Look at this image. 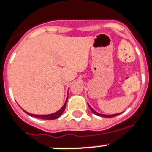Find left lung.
I'll return each instance as SVG.
<instances>
[{
  "label": "left lung",
  "instance_id": "1",
  "mask_svg": "<svg viewBox=\"0 0 152 152\" xmlns=\"http://www.w3.org/2000/svg\"><path fill=\"white\" fill-rule=\"evenodd\" d=\"M88 106H89V108H90V109H91V112H93L94 114L97 115H99V116L105 117V118H112V117H115V116H116V115H119V113H117V114H113V115H104V114H101V113H98V112H96L95 110H94L93 108H91V106L89 105V104H88Z\"/></svg>",
  "mask_w": 152,
  "mask_h": 152
}]
</instances>
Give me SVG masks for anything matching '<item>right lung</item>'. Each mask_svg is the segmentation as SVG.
I'll return each mask as SVG.
<instances>
[{"mask_svg":"<svg viewBox=\"0 0 152 152\" xmlns=\"http://www.w3.org/2000/svg\"><path fill=\"white\" fill-rule=\"evenodd\" d=\"M68 101V96L66 97V101H65V104H63V106L61 107L58 111H57V112H54V113H51V114H48V115H35V114H31V113H29V112H27L26 111H24L26 114H28L30 116L35 117V118H38V119H46V120H52V119H58L59 117L61 116L63 112L65 111V105H66V103H67Z\"/></svg>","mask_w":152,"mask_h":152,"instance_id":"obj_1","label":"right lung"}]
</instances>
